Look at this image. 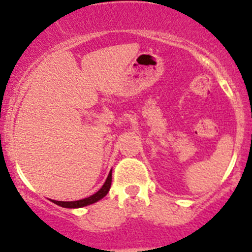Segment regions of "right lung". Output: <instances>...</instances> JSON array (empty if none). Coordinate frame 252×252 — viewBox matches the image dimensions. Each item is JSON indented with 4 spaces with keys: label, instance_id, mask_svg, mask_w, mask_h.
Returning <instances> with one entry per match:
<instances>
[{
    "label": "right lung",
    "instance_id": "obj_1",
    "mask_svg": "<svg viewBox=\"0 0 252 252\" xmlns=\"http://www.w3.org/2000/svg\"><path fill=\"white\" fill-rule=\"evenodd\" d=\"M111 183H112V170L110 171V174L107 177L106 182L102 186V188L99 189L98 192H95L94 194H92L91 197H87L84 199H79V201H73V202H62V201H53L51 202L60 207H64V208H81V207H86V206H90V204L95 203V202H98L99 199L104 197V195L108 193L111 188Z\"/></svg>",
    "mask_w": 252,
    "mask_h": 252
}]
</instances>
